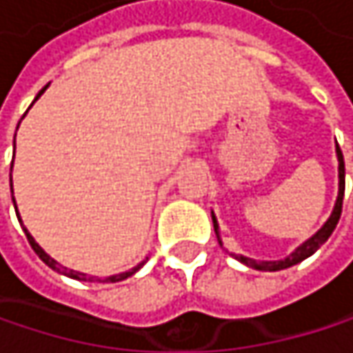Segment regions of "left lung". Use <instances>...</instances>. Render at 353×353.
I'll list each match as a JSON object with an SVG mask.
<instances>
[{
    "label": "left lung",
    "mask_w": 353,
    "mask_h": 353,
    "mask_svg": "<svg viewBox=\"0 0 353 353\" xmlns=\"http://www.w3.org/2000/svg\"><path fill=\"white\" fill-rule=\"evenodd\" d=\"M335 155H337V161H339V165H337V177H339V190H337V200H335V206H333V210H331V216L325 221V225L319 229L317 233L313 235V237H309L307 241H303L301 245L296 247L290 255H286L284 259H276V261H255V259H251V257H245V255H237V253H231L237 261H241V263H245L249 268H253V270H259V272H278V270H286V268H290V265H296V263H301L303 259H307V257H311L315 251H317L319 247L323 245L329 237H331V233H333V229L337 227V223H339V216H341V204H343V190H345V165H343V155H341V149H339V145H335ZM210 216H212V225H214V233H216V239H219V245L223 247V239H221V231H219V221H216V216H214V212H210Z\"/></svg>",
    "instance_id": "8db88e82"
}]
</instances>
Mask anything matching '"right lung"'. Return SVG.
<instances>
[{"label":"right lung","mask_w":353,"mask_h":353,"mask_svg":"<svg viewBox=\"0 0 353 353\" xmlns=\"http://www.w3.org/2000/svg\"><path fill=\"white\" fill-rule=\"evenodd\" d=\"M46 88H48V85H44V88H42V90L38 92L36 100H38V98H40V96L44 94V90H46ZM36 100H34V102H36ZM34 102H32V104H34ZM24 116H26V114H24ZM24 116H22V118H24ZM18 126H20V124H18ZM12 168H14V161H12ZM10 185H12V200H14V183H12V179H10ZM14 202H16V200H14ZM14 206H16V204H14ZM16 214H18V221H20V225H22V219H20L18 206H16ZM22 229H24V233H26V237H28V243H30V245H32V249L36 251V255H38V257H40V259H42V261H44V263L48 265V268H52L54 272H59V274H63V276H69V278H73V280H81V282H122V280L130 278L132 274H137V272H139V270H141V268H143V265L147 263V259H145V261L137 263L134 268H130V270H126V272H120V274L108 276V278H104V280H102V278H96V276L83 274V272H75V270H69V268L61 265V263H59L57 259H52V257H50V255H48V253H46V251H44L42 247L36 243L34 237H32V235L28 233V229H26L24 225H22Z\"/></svg>","instance_id":"1"}]
</instances>
